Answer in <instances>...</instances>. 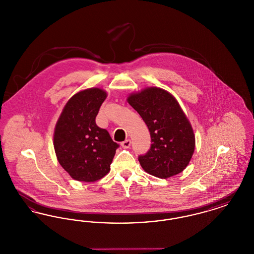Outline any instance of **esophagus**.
I'll return each instance as SVG.
<instances>
[{
	"label": "esophagus",
	"mask_w": 254,
	"mask_h": 254,
	"mask_svg": "<svg viewBox=\"0 0 254 254\" xmlns=\"http://www.w3.org/2000/svg\"><path fill=\"white\" fill-rule=\"evenodd\" d=\"M131 145V141L129 140V139H127V140H126V141H124V142H122L121 145L124 147V148H128L129 146Z\"/></svg>",
	"instance_id": "esophagus-1"
}]
</instances>
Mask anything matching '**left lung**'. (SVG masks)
<instances>
[{"mask_svg": "<svg viewBox=\"0 0 254 254\" xmlns=\"http://www.w3.org/2000/svg\"><path fill=\"white\" fill-rule=\"evenodd\" d=\"M127 102L150 132V149L138 158L143 169L161 179L181 173L193 155L195 136L177 100L167 90L152 86L130 94Z\"/></svg>", "mask_w": 254, "mask_h": 254, "instance_id": "8db88e82", "label": "left lung"}]
</instances>
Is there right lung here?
I'll list each match as a JSON object with an SVG mask.
<instances>
[{
  "mask_svg": "<svg viewBox=\"0 0 254 254\" xmlns=\"http://www.w3.org/2000/svg\"><path fill=\"white\" fill-rule=\"evenodd\" d=\"M108 96L92 87L74 94L57 121L53 145L62 168L74 180L95 182L106 176L119 145L96 125L100 107Z\"/></svg>",
  "mask_w": 254,
  "mask_h": 254,
  "instance_id": "right-lung-1",
  "label": "right lung"
}]
</instances>
